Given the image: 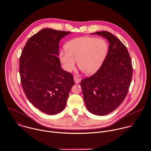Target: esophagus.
<instances>
[{
	"label": "esophagus",
	"mask_w": 151,
	"mask_h": 151,
	"mask_svg": "<svg viewBox=\"0 0 151 151\" xmlns=\"http://www.w3.org/2000/svg\"><path fill=\"white\" fill-rule=\"evenodd\" d=\"M74 81H75L76 83H79L80 82V81H81V78L77 77L76 76H74Z\"/></svg>",
	"instance_id": "obj_1"
}]
</instances>
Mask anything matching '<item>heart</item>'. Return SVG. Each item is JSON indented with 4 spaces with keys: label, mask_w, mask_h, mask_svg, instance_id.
<instances>
[{
    "label": "heart",
    "mask_w": 151,
    "mask_h": 151,
    "mask_svg": "<svg viewBox=\"0 0 151 151\" xmlns=\"http://www.w3.org/2000/svg\"><path fill=\"white\" fill-rule=\"evenodd\" d=\"M65 52L59 55L63 68L67 71H72L77 60V65L85 74L95 73L102 65L108 50L106 42L96 37H81L67 43Z\"/></svg>",
    "instance_id": "obj_1"
}]
</instances>
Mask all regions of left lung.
<instances>
[{
    "mask_svg": "<svg viewBox=\"0 0 151 151\" xmlns=\"http://www.w3.org/2000/svg\"><path fill=\"white\" fill-rule=\"evenodd\" d=\"M109 42L106 56L98 71L81 81L86 108L96 115H105L124 100L132 77V65L126 46L114 35L106 32L94 33Z\"/></svg>",
    "mask_w": 151,
    "mask_h": 151,
    "instance_id": "obj_1",
    "label": "left lung"
}]
</instances>
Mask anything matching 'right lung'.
Masks as SVG:
<instances>
[{"mask_svg":"<svg viewBox=\"0 0 151 151\" xmlns=\"http://www.w3.org/2000/svg\"><path fill=\"white\" fill-rule=\"evenodd\" d=\"M70 33L44 29L29 39L20 57L25 95L35 108L50 115L64 109L74 85L73 75L61 68L58 57L60 40Z\"/></svg>","mask_w":151,"mask_h":151,"instance_id":"add662e5","label":"right lung"}]
</instances>
